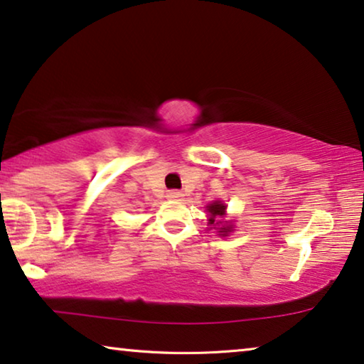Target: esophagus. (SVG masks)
Wrapping results in <instances>:
<instances>
[{
    "label": "esophagus",
    "mask_w": 364,
    "mask_h": 364,
    "mask_svg": "<svg viewBox=\"0 0 364 364\" xmlns=\"http://www.w3.org/2000/svg\"><path fill=\"white\" fill-rule=\"evenodd\" d=\"M167 197H169L171 200H181L183 195H182V192H178V190H169V192H167Z\"/></svg>",
    "instance_id": "esophagus-1"
}]
</instances>
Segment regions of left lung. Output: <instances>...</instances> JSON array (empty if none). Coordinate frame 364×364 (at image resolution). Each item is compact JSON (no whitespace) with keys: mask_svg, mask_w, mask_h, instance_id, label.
<instances>
[{"mask_svg":"<svg viewBox=\"0 0 364 364\" xmlns=\"http://www.w3.org/2000/svg\"><path fill=\"white\" fill-rule=\"evenodd\" d=\"M225 210H226V206L223 205V203H220V201H215V203H211V205L208 206L210 225H218V220H216V218H218V216H223V215H225ZM220 223H221V221H220ZM229 231H231V226H228V228H220V232H225V234H228Z\"/></svg>","mask_w":364,"mask_h":364,"instance_id":"1","label":"left lung"}]
</instances>
